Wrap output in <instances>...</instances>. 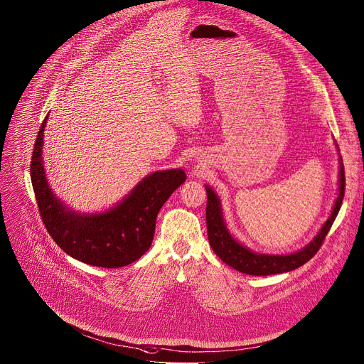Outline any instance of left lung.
<instances>
[{"label": "left lung", "mask_w": 364, "mask_h": 364, "mask_svg": "<svg viewBox=\"0 0 364 364\" xmlns=\"http://www.w3.org/2000/svg\"><path fill=\"white\" fill-rule=\"evenodd\" d=\"M338 174H340V180H338V196L333 202L329 218L309 245H306L303 249L297 252L285 253V255L257 253L241 245L238 240H235L230 232L227 223L224 220L220 196H218L212 190V187L206 184L205 186L208 193L206 225H208L209 245L212 250L223 262L231 266V268L247 275H256V277L277 275V274H284V272H289L300 268L301 264H304L314 255H316L343 205L344 190H346V176H344V165H343L341 156H340V171H338Z\"/></svg>", "instance_id": "left-lung-1"}]
</instances>
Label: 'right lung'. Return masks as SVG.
Returning <instances> with one entry per match:
<instances>
[{"label": "right lung", "mask_w": 364, "mask_h": 364, "mask_svg": "<svg viewBox=\"0 0 364 364\" xmlns=\"http://www.w3.org/2000/svg\"><path fill=\"white\" fill-rule=\"evenodd\" d=\"M46 119L35 141L31 178L48 232L68 256L92 266L121 268L136 262L149 250L158 212L186 181V173L180 168L155 171L107 210H73L54 195L45 174L42 151Z\"/></svg>", "instance_id": "1"}]
</instances>
